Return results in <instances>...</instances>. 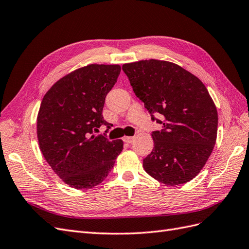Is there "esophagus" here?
Here are the masks:
<instances>
[{
    "instance_id": "1",
    "label": "esophagus",
    "mask_w": 249,
    "mask_h": 249,
    "mask_svg": "<svg viewBox=\"0 0 249 249\" xmlns=\"http://www.w3.org/2000/svg\"><path fill=\"white\" fill-rule=\"evenodd\" d=\"M134 138H135V137H132V136H125V137H124V141L125 143H132L133 140H134Z\"/></svg>"
}]
</instances>
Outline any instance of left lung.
Segmentation results:
<instances>
[{
	"label": "left lung",
	"instance_id": "1",
	"mask_svg": "<svg viewBox=\"0 0 249 249\" xmlns=\"http://www.w3.org/2000/svg\"><path fill=\"white\" fill-rule=\"evenodd\" d=\"M123 71L153 122L162 124L161 131L152 132L154 148L143 159V168L165 185L189 182L205 166L217 137V109L208 89L168 61L141 60L124 64Z\"/></svg>",
	"mask_w": 249,
	"mask_h": 249
}]
</instances>
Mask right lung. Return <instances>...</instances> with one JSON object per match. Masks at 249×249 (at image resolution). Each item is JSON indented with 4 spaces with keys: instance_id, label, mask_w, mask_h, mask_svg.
<instances>
[{
    "instance_id": "right-lung-1",
    "label": "right lung",
    "mask_w": 249,
    "mask_h": 249,
    "mask_svg": "<svg viewBox=\"0 0 249 249\" xmlns=\"http://www.w3.org/2000/svg\"><path fill=\"white\" fill-rule=\"evenodd\" d=\"M117 64H89L57 81L43 96L37 116V138L44 159L63 182L76 189L101 184L122 153V139L95 136L105 99L120 73Z\"/></svg>"
}]
</instances>
